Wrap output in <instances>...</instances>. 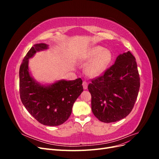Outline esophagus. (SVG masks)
Masks as SVG:
<instances>
[{
    "label": "esophagus",
    "instance_id": "34e87169",
    "mask_svg": "<svg viewBox=\"0 0 159 159\" xmlns=\"http://www.w3.org/2000/svg\"><path fill=\"white\" fill-rule=\"evenodd\" d=\"M88 84L86 82V81H84V82H83V87H84V89H88Z\"/></svg>",
    "mask_w": 159,
    "mask_h": 159
}]
</instances>
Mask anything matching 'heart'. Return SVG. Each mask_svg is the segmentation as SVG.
I'll return each instance as SVG.
<instances>
[{"mask_svg":"<svg viewBox=\"0 0 159 159\" xmlns=\"http://www.w3.org/2000/svg\"><path fill=\"white\" fill-rule=\"evenodd\" d=\"M88 60H92L86 68V72L91 76H98L106 69L112 60L110 50L97 46L92 48L87 56Z\"/></svg>","mask_w":159,"mask_h":159,"instance_id":"heart-1","label":"heart"}]
</instances>
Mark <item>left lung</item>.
I'll use <instances>...</instances> for the list:
<instances>
[{
	"mask_svg": "<svg viewBox=\"0 0 159 159\" xmlns=\"http://www.w3.org/2000/svg\"><path fill=\"white\" fill-rule=\"evenodd\" d=\"M140 78L134 56L120 54L103 75L91 80V110L99 121L112 123L131 113L137 98Z\"/></svg>",
	"mask_w": 159,
	"mask_h": 159,
	"instance_id": "obj_1",
	"label": "left lung"
}]
</instances>
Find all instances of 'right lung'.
<instances>
[{"mask_svg":"<svg viewBox=\"0 0 159 159\" xmlns=\"http://www.w3.org/2000/svg\"><path fill=\"white\" fill-rule=\"evenodd\" d=\"M48 48L46 44L32 46L24 58L19 70V87L22 103L32 117L42 125L57 126L70 117L75 100L84 91L81 78L60 80L44 86L34 80L28 71V59L36 52Z\"/></svg>","mask_w":159,"mask_h":159,"instance_id":"add662e5","label":"right lung"}]
</instances>
